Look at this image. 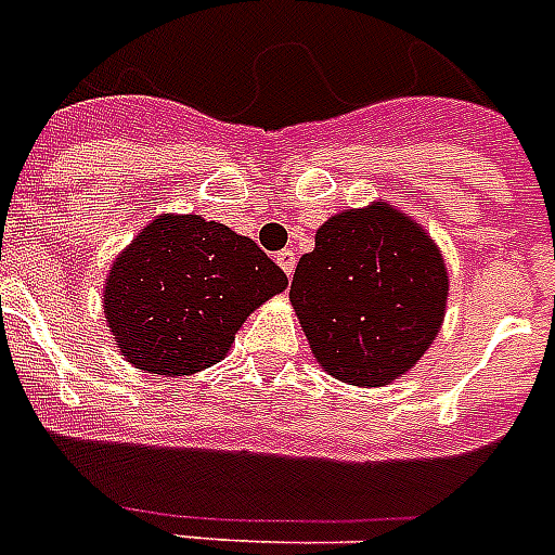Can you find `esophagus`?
Segmentation results:
<instances>
[{"mask_svg": "<svg viewBox=\"0 0 555 555\" xmlns=\"http://www.w3.org/2000/svg\"><path fill=\"white\" fill-rule=\"evenodd\" d=\"M276 262H279V268L285 270L287 276H293V270H296V254H293L291 248L279 250V254H276Z\"/></svg>", "mask_w": 555, "mask_h": 555, "instance_id": "esophagus-1", "label": "esophagus"}]
</instances>
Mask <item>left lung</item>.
Segmentation results:
<instances>
[{
    "label": "left lung",
    "mask_w": 555,
    "mask_h": 555,
    "mask_svg": "<svg viewBox=\"0 0 555 555\" xmlns=\"http://www.w3.org/2000/svg\"><path fill=\"white\" fill-rule=\"evenodd\" d=\"M449 270L398 206L333 214L296 264L291 305L319 366L352 386L403 378L440 333Z\"/></svg>",
    "instance_id": "8db88e82"
}]
</instances>
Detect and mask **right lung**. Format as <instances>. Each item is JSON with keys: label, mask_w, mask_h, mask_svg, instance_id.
<instances>
[{"label": "right lung", "mask_w": 555, "mask_h": 555, "mask_svg": "<svg viewBox=\"0 0 555 555\" xmlns=\"http://www.w3.org/2000/svg\"><path fill=\"white\" fill-rule=\"evenodd\" d=\"M285 287V270L248 236L160 214L115 256L104 315L129 364L180 378L222 361L245 319Z\"/></svg>", "instance_id": "obj_1"}]
</instances>
